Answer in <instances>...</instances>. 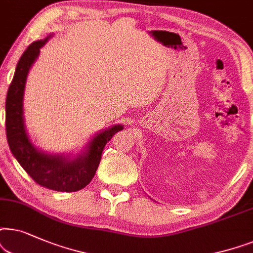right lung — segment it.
Returning a JSON list of instances; mask_svg holds the SVG:
<instances>
[{
	"label": "right lung",
	"instance_id": "add662e5",
	"mask_svg": "<svg viewBox=\"0 0 253 253\" xmlns=\"http://www.w3.org/2000/svg\"><path fill=\"white\" fill-rule=\"evenodd\" d=\"M47 39L32 42L17 63L5 100L6 140L13 156L37 184L53 191L76 192L92 180L104 147L114 134L123 129V126L116 125L97 134L85 153L74 160L43 154L32 146L23 120V95L29 70Z\"/></svg>",
	"mask_w": 253,
	"mask_h": 253
}]
</instances>
